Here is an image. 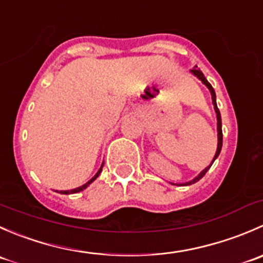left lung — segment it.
Masks as SVG:
<instances>
[{"label": "left lung", "mask_w": 263, "mask_h": 263, "mask_svg": "<svg viewBox=\"0 0 263 263\" xmlns=\"http://www.w3.org/2000/svg\"><path fill=\"white\" fill-rule=\"evenodd\" d=\"M191 72L193 73V75H196L197 76L198 79H200L201 81L203 82V84L206 85V86L209 87V90H210V92H211V98H213V103H214V108H215V112H216V117H217V150H216V154H215V156H214V160H213V163L215 161V159L217 158V156H219V154H220V151H221V146H222V131H221V116H220V112H219V108H217V105H216V95H215V90L213 89V86H211V84L210 82H209L208 80H206V78L205 76H203V73L201 72L200 70H198V68H192V70H191ZM213 163L210 164V165L208 166V168L206 169H203L202 172H201L200 174H198L197 177H196L195 179H193V181H191V182H187V183H184V184L183 185H190V184H192V183H196L197 181H200L201 178H202L203 176H205L206 174V172L209 171V169H210V166L213 165ZM182 185V184H181Z\"/></svg>", "instance_id": "obj_1"}]
</instances>
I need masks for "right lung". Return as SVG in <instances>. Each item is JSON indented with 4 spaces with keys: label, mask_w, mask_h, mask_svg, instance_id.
<instances>
[{
    "label": "right lung",
    "mask_w": 263,
    "mask_h": 263,
    "mask_svg": "<svg viewBox=\"0 0 263 263\" xmlns=\"http://www.w3.org/2000/svg\"><path fill=\"white\" fill-rule=\"evenodd\" d=\"M103 165H104V163H103V164H102V166H100V169H99V171H98V173H97V174H95V176H94V177H92V178H91V179H90V181H89V182H87V183H85V184H84V185H81V187H79V188H75V190H71V191H60V193H62V195H70V193H78V192H80V191H84V190H85V188H86V187H87V185H89V184H90V183H91V182H94V181H95V179H97V178H98V177H99V174H100V173H102V169H103Z\"/></svg>",
    "instance_id": "right-lung-1"
}]
</instances>
